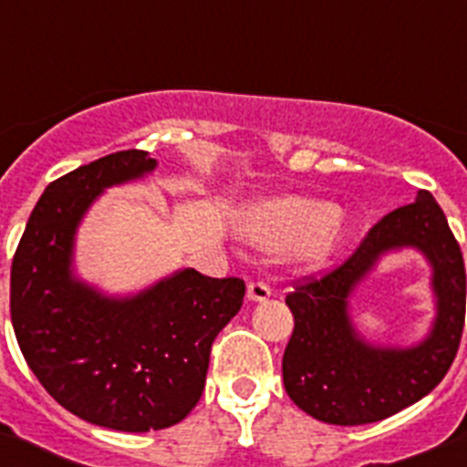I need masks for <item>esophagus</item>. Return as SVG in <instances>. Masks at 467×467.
I'll return each instance as SVG.
<instances>
[{
  "mask_svg": "<svg viewBox=\"0 0 467 467\" xmlns=\"http://www.w3.org/2000/svg\"><path fill=\"white\" fill-rule=\"evenodd\" d=\"M271 296V287L266 283H250L247 285V299L250 301H266Z\"/></svg>",
  "mask_w": 467,
  "mask_h": 467,
  "instance_id": "esophagus-1",
  "label": "esophagus"
}]
</instances>
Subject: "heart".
I'll return each mask as SVG.
<instances>
[{
  "label": "heart",
  "instance_id": "1",
  "mask_svg": "<svg viewBox=\"0 0 467 467\" xmlns=\"http://www.w3.org/2000/svg\"><path fill=\"white\" fill-rule=\"evenodd\" d=\"M247 231L262 247H296L304 259L320 262L341 245L346 238V222L323 201L285 196L257 205L247 217Z\"/></svg>",
  "mask_w": 467,
  "mask_h": 467
}]
</instances>
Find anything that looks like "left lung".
Returning <instances> with one entry per match:
<instances>
[{
    "instance_id": "8db88e82",
    "label": "left lung",
    "mask_w": 467,
    "mask_h": 467,
    "mask_svg": "<svg viewBox=\"0 0 467 467\" xmlns=\"http://www.w3.org/2000/svg\"><path fill=\"white\" fill-rule=\"evenodd\" d=\"M419 246L433 264L438 317L431 337L407 351L365 345L348 317V296L388 249ZM295 329L283 356L292 402L332 426H362L426 398L449 372L465 325V264L431 192L388 213L356 253L320 275H306L285 296Z\"/></svg>"
}]
</instances>
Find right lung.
Instances as JSON below:
<instances>
[{
	"label": "right lung",
	"instance_id": "1",
	"mask_svg": "<svg viewBox=\"0 0 467 467\" xmlns=\"http://www.w3.org/2000/svg\"><path fill=\"white\" fill-rule=\"evenodd\" d=\"M154 166L128 150L53 180L11 264V323L32 374L74 416L123 432L171 428L196 407L214 337L245 296L241 278L193 269L130 299L72 278L74 231L95 196Z\"/></svg>",
	"mask_w": 467,
	"mask_h": 467
}]
</instances>
